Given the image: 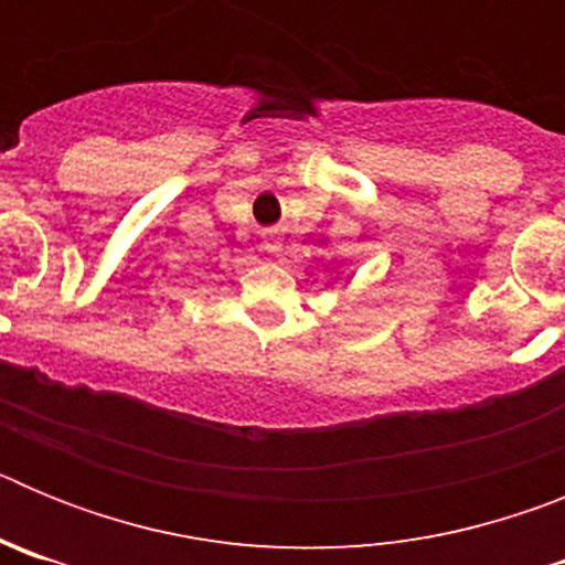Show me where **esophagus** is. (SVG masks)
Returning a JSON list of instances; mask_svg holds the SVG:
<instances>
[{"mask_svg": "<svg viewBox=\"0 0 565 565\" xmlns=\"http://www.w3.org/2000/svg\"><path fill=\"white\" fill-rule=\"evenodd\" d=\"M263 248H266V252H279V248H282V234H279L277 228H266V232H263Z\"/></svg>", "mask_w": 565, "mask_h": 565, "instance_id": "obj_1", "label": "esophagus"}]
</instances>
